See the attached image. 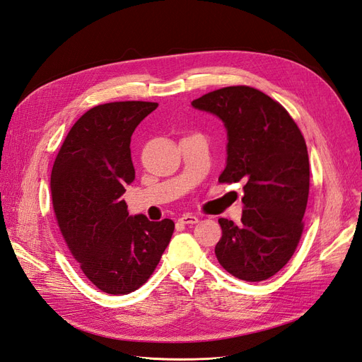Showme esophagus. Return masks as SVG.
Returning a JSON list of instances; mask_svg holds the SVG:
<instances>
[{"mask_svg": "<svg viewBox=\"0 0 362 362\" xmlns=\"http://www.w3.org/2000/svg\"><path fill=\"white\" fill-rule=\"evenodd\" d=\"M179 222L185 223V225H194L198 222V218L195 215H192V213H185V215H182L179 218Z\"/></svg>", "mask_w": 362, "mask_h": 362, "instance_id": "esophagus-1", "label": "esophagus"}]
</instances>
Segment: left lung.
Segmentation results:
<instances>
[{"label": "left lung", "mask_w": 362, "mask_h": 362, "mask_svg": "<svg viewBox=\"0 0 362 362\" xmlns=\"http://www.w3.org/2000/svg\"><path fill=\"white\" fill-rule=\"evenodd\" d=\"M226 129L221 183L242 182V223L219 219L215 247L223 269L246 282L274 276L296 252L309 198V155L301 131L277 101L250 86H228L194 100Z\"/></svg>", "instance_id": "obj_1"}]
</instances>
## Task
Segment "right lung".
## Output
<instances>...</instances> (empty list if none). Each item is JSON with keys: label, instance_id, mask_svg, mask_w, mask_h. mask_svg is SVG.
<instances>
[{"label": "right lung", "instance_id": "1", "mask_svg": "<svg viewBox=\"0 0 362 362\" xmlns=\"http://www.w3.org/2000/svg\"><path fill=\"white\" fill-rule=\"evenodd\" d=\"M156 103L92 107L70 129L50 176L59 230L85 276L105 293L125 296L151 277L174 222L131 216L122 199L136 179L131 136Z\"/></svg>", "mask_w": 362, "mask_h": 362}]
</instances>
